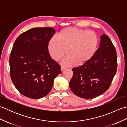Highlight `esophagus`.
Listing matches in <instances>:
<instances>
[{
	"label": "esophagus",
	"mask_w": 127,
	"mask_h": 127,
	"mask_svg": "<svg viewBox=\"0 0 127 127\" xmlns=\"http://www.w3.org/2000/svg\"><path fill=\"white\" fill-rule=\"evenodd\" d=\"M65 68H64V67H63V66L61 67V70L62 71H63L64 70H65Z\"/></svg>",
	"instance_id": "obj_1"
}]
</instances>
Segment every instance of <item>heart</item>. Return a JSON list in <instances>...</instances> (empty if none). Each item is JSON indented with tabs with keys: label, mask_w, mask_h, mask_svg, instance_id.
Returning a JSON list of instances; mask_svg holds the SVG:
<instances>
[{
	"label": "heart",
	"mask_w": 127,
	"mask_h": 127,
	"mask_svg": "<svg viewBox=\"0 0 127 127\" xmlns=\"http://www.w3.org/2000/svg\"><path fill=\"white\" fill-rule=\"evenodd\" d=\"M98 39L93 31L68 27L63 29L48 43V51L54 60L59 61L68 52L69 56L62 61L64 65L76 63L82 65L90 61L97 50Z\"/></svg>",
	"instance_id": "1"
}]
</instances>
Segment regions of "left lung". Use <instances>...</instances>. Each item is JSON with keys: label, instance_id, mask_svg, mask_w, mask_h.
<instances>
[{"label": "left lung", "instance_id": "1", "mask_svg": "<svg viewBox=\"0 0 127 127\" xmlns=\"http://www.w3.org/2000/svg\"><path fill=\"white\" fill-rule=\"evenodd\" d=\"M116 51L109 37H100L99 48L87 63L72 69L73 75L69 82L75 95L89 99L104 93L110 87L117 68Z\"/></svg>", "mask_w": 127, "mask_h": 127}]
</instances>
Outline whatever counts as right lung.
<instances>
[{
    "instance_id": "1",
    "label": "right lung",
    "mask_w": 127,
    "mask_h": 127,
    "mask_svg": "<svg viewBox=\"0 0 127 127\" xmlns=\"http://www.w3.org/2000/svg\"><path fill=\"white\" fill-rule=\"evenodd\" d=\"M55 31L51 27L34 28L21 34L10 53V76L21 94L32 99L47 95L61 66L51 57L48 45Z\"/></svg>"
}]
</instances>
